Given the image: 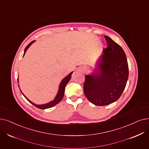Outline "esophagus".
<instances>
[{"mask_svg": "<svg viewBox=\"0 0 149 149\" xmlns=\"http://www.w3.org/2000/svg\"><path fill=\"white\" fill-rule=\"evenodd\" d=\"M80 70L81 71V72H86V71L87 70V68L86 67H81L80 68Z\"/></svg>", "mask_w": 149, "mask_h": 149, "instance_id": "34e87169", "label": "esophagus"}]
</instances>
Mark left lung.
<instances>
[{
  "label": "left lung",
  "mask_w": 149,
  "mask_h": 149,
  "mask_svg": "<svg viewBox=\"0 0 149 149\" xmlns=\"http://www.w3.org/2000/svg\"><path fill=\"white\" fill-rule=\"evenodd\" d=\"M107 47L103 49L93 72L85 75L83 91L95 105L105 106L118 100L125 88L128 66L124 50L105 36Z\"/></svg>",
  "instance_id": "obj_1"
}]
</instances>
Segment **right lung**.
Wrapping results in <instances>:
<instances>
[{
  "mask_svg": "<svg viewBox=\"0 0 149 149\" xmlns=\"http://www.w3.org/2000/svg\"><path fill=\"white\" fill-rule=\"evenodd\" d=\"M35 41H31L30 44H29L27 45V46L25 47V50H24V55L23 56L25 55V52H26V51L27 50V49L29 48V47L31 46V45L33 44ZM73 73V72H71L68 75H67L66 77H64V78L61 80V81L60 83V85H59V88H58V93L55 96V97L54 98V99L53 100H52L50 102H49V103H44V104H42V105H36L35 103H34L33 102H32L31 101H30L29 99H27L26 97V96H25L22 92L21 91V90L20 89L21 93L23 94V95L25 97L26 99L30 102L31 103L32 105H33L34 106H35L36 108H40V109H47V108H49L51 107H53L55 105H56V104H58L63 99V96H64V89H65V87L66 86V85L68 84V83L69 81V80H70L71 78V75ZM17 82H19V79H17ZM19 86V85H18Z\"/></svg>",
  "mask_w": 149,
  "mask_h": 149,
  "instance_id": "1",
  "label": "right lung"
}]
</instances>
